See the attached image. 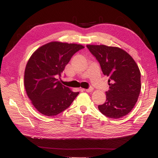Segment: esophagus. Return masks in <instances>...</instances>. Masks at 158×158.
Listing matches in <instances>:
<instances>
[{
  "label": "esophagus",
  "instance_id": "34e87169",
  "mask_svg": "<svg viewBox=\"0 0 158 158\" xmlns=\"http://www.w3.org/2000/svg\"><path fill=\"white\" fill-rule=\"evenodd\" d=\"M94 90V88H88V89H85V91L87 92H92Z\"/></svg>",
  "mask_w": 158,
  "mask_h": 158
}]
</instances>
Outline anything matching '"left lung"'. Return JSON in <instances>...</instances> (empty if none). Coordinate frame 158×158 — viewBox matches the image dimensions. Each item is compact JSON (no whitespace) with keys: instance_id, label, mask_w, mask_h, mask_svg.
Returning a JSON list of instances; mask_svg holds the SVG:
<instances>
[{"instance_id":"obj_1","label":"left lung","mask_w":158,"mask_h":158,"mask_svg":"<svg viewBox=\"0 0 158 158\" xmlns=\"http://www.w3.org/2000/svg\"><path fill=\"white\" fill-rule=\"evenodd\" d=\"M87 48L98 61L104 75L109 77L106 102L98 105L99 110L110 118L126 115L135 106L141 89L139 66L119 48L104 45H88Z\"/></svg>"}]
</instances>
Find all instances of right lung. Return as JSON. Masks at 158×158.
<instances>
[{"label":"right lung","mask_w":158,"mask_h":158,"mask_svg":"<svg viewBox=\"0 0 158 158\" xmlns=\"http://www.w3.org/2000/svg\"><path fill=\"white\" fill-rule=\"evenodd\" d=\"M81 45L58 41L40 47L32 53L24 72V86L32 104L46 116H55L70 106L79 92L57 79Z\"/></svg>","instance_id":"right-lung-1"}]
</instances>
